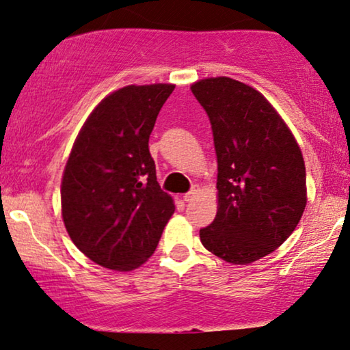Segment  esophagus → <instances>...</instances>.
Wrapping results in <instances>:
<instances>
[{
    "mask_svg": "<svg viewBox=\"0 0 350 350\" xmlns=\"http://www.w3.org/2000/svg\"><path fill=\"white\" fill-rule=\"evenodd\" d=\"M197 195H198V187H193L192 190H190V192L184 195V200H185V202H193V200L197 198Z\"/></svg>",
    "mask_w": 350,
    "mask_h": 350,
    "instance_id": "obj_1",
    "label": "esophagus"
}]
</instances>
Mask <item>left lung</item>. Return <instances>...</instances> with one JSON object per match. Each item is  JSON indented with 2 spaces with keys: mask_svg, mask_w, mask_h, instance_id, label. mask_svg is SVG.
I'll return each instance as SVG.
<instances>
[{
  "mask_svg": "<svg viewBox=\"0 0 350 350\" xmlns=\"http://www.w3.org/2000/svg\"><path fill=\"white\" fill-rule=\"evenodd\" d=\"M190 90L208 113L217 157V214L200 240L227 262H254L275 251L304 213L301 148L254 88L217 77Z\"/></svg>",
  "mask_w": 350,
  "mask_h": 350,
  "instance_id": "obj_1",
  "label": "left lung"
}]
</instances>
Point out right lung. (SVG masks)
<instances>
[{"label":"right lung","instance_id":"add662e5","mask_svg":"<svg viewBox=\"0 0 350 350\" xmlns=\"http://www.w3.org/2000/svg\"><path fill=\"white\" fill-rule=\"evenodd\" d=\"M174 85L124 86L92 110L65 165L60 198L70 239L102 267L133 270L174 213L157 183L148 137Z\"/></svg>","mask_w":350,"mask_h":350}]
</instances>
